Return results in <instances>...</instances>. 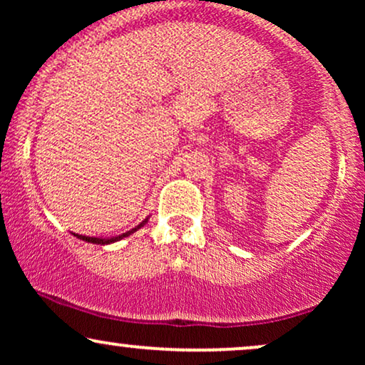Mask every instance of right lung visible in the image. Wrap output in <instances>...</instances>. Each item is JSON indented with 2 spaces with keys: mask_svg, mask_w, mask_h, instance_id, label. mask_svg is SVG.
<instances>
[{
  "mask_svg": "<svg viewBox=\"0 0 365 365\" xmlns=\"http://www.w3.org/2000/svg\"><path fill=\"white\" fill-rule=\"evenodd\" d=\"M148 220H149V217H145V220L142 221V223L137 225L135 228L128 230V232L121 233V235H116V237H106V238H104V237H86V235H77V233H73V237L81 238V240L87 242V244H96V245H110V244H115V242L121 240V238H125V237H130V235H132V233H135L137 230H140L142 226H144L145 223H148Z\"/></svg>",
  "mask_w": 365,
  "mask_h": 365,
  "instance_id": "1",
  "label": "right lung"
}]
</instances>
